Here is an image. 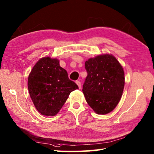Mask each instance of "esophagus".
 <instances>
[{
	"label": "esophagus",
	"mask_w": 154,
	"mask_h": 154,
	"mask_svg": "<svg viewBox=\"0 0 154 154\" xmlns=\"http://www.w3.org/2000/svg\"><path fill=\"white\" fill-rule=\"evenodd\" d=\"M76 83L78 85V87H79V88L80 89L81 88H82V85H81V82H79V81H76Z\"/></svg>",
	"instance_id": "esophagus-1"
}]
</instances>
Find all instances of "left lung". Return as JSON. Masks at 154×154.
Returning a JSON list of instances; mask_svg holds the SVG:
<instances>
[{"label":"left lung","instance_id":"8db88e82","mask_svg":"<svg viewBox=\"0 0 154 154\" xmlns=\"http://www.w3.org/2000/svg\"><path fill=\"white\" fill-rule=\"evenodd\" d=\"M88 76L83 92L90 106L97 114L110 113L123 93L125 78L120 63L111 54H103L85 62Z\"/></svg>","mask_w":154,"mask_h":154}]
</instances>
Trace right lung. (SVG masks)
Masks as SVG:
<instances>
[{
	"mask_svg": "<svg viewBox=\"0 0 154 154\" xmlns=\"http://www.w3.org/2000/svg\"><path fill=\"white\" fill-rule=\"evenodd\" d=\"M28 88L34 105L41 115L54 116L66 103L70 93L78 89L70 80L58 59L41 58L29 74Z\"/></svg>",
	"mask_w": 154,
	"mask_h": 154,
	"instance_id": "obj_1",
	"label": "right lung"
}]
</instances>
